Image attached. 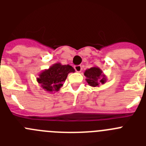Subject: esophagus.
<instances>
[{
    "label": "esophagus",
    "instance_id": "obj_1",
    "mask_svg": "<svg viewBox=\"0 0 146 146\" xmlns=\"http://www.w3.org/2000/svg\"><path fill=\"white\" fill-rule=\"evenodd\" d=\"M74 69L77 72H80L82 71V66L80 65H78V66H74Z\"/></svg>",
    "mask_w": 146,
    "mask_h": 146
}]
</instances>
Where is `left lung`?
<instances>
[{"mask_svg": "<svg viewBox=\"0 0 146 146\" xmlns=\"http://www.w3.org/2000/svg\"><path fill=\"white\" fill-rule=\"evenodd\" d=\"M84 75L86 77V82L91 87H99L100 85L104 84L108 80L102 70L97 66H93L86 69Z\"/></svg>", "mask_w": 146, "mask_h": 146, "instance_id": "1", "label": "left lung"}]
</instances>
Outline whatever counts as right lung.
Masks as SVG:
<instances>
[{
	"label": "right lung",
	"mask_w": 146,
	"mask_h": 146,
	"mask_svg": "<svg viewBox=\"0 0 146 146\" xmlns=\"http://www.w3.org/2000/svg\"><path fill=\"white\" fill-rule=\"evenodd\" d=\"M75 72L70 65H62L60 63L53 64L47 69L42 71L36 78L37 82L44 91L49 93H55L63 87L67 76L71 72Z\"/></svg>",
	"instance_id": "add662e5"
}]
</instances>
